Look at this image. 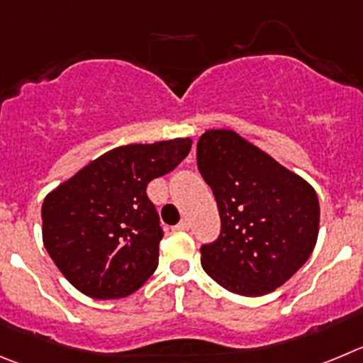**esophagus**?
I'll use <instances>...</instances> for the list:
<instances>
[{"label": "esophagus", "instance_id": "esophagus-1", "mask_svg": "<svg viewBox=\"0 0 363 363\" xmlns=\"http://www.w3.org/2000/svg\"><path fill=\"white\" fill-rule=\"evenodd\" d=\"M174 229H175V231H188L189 223L186 222V220H181V222H179Z\"/></svg>", "mask_w": 363, "mask_h": 363}]
</instances>
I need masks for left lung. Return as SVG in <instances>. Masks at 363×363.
Instances as JSON below:
<instances>
[{
    "mask_svg": "<svg viewBox=\"0 0 363 363\" xmlns=\"http://www.w3.org/2000/svg\"><path fill=\"white\" fill-rule=\"evenodd\" d=\"M197 164L211 186L220 235L201 247L202 269L229 292L256 297L290 279L319 235V199L299 175L233 130L201 135Z\"/></svg>",
    "mask_w": 363,
    "mask_h": 363,
    "instance_id": "8db88e82",
    "label": "left lung"
}]
</instances>
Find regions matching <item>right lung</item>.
Masks as SVG:
<instances>
[{
  "mask_svg": "<svg viewBox=\"0 0 363 363\" xmlns=\"http://www.w3.org/2000/svg\"><path fill=\"white\" fill-rule=\"evenodd\" d=\"M189 150V138L118 147L46 195L44 247L74 289L93 299H120L154 274L162 229L147 186Z\"/></svg>",
  "mask_w": 363,
  "mask_h": 363,
  "instance_id": "1",
  "label": "right lung"
}]
</instances>
